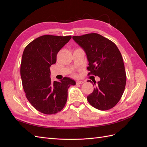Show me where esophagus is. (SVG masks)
<instances>
[{"instance_id": "34e87169", "label": "esophagus", "mask_w": 147, "mask_h": 147, "mask_svg": "<svg viewBox=\"0 0 147 147\" xmlns=\"http://www.w3.org/2000/svg\"><path fill=\"white\" fill-rule=\"evenodd\" d=\"M83 83H84L83 81H77V82H76V84H83Z\"/></svg>"}]
</instances>
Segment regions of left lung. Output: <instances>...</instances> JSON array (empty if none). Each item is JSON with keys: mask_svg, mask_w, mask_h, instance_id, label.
<instances>
[{"mask_svg": "<svg viewBox=\"0 0 147 147\" xmlns=\"http://www.w3.org/2000/svg\"><path fill=\"white\" fill-rule=\"evenodd\" d=\"M72 38L86 53L88 75L100 78L97 82L94 78L93 82L88 80L95 86L87 97L88 102L100 110L113 108L121 99L126 83L123 57L118 47L109 39L96 33L73 36Z\"/></svg>", "mask_w": 147, "mask_h": 147, "instance_id": "obj_1", "label": "left lung"}]
</instances>
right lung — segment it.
I'll return each mask as SVG.
<instances>
[{
  "mask_svg": "<svg viewBox=\"0 0 147 147\" xmlns=\"http://www.w3.org/2000/svg\"><path fill=\"white\" fill-rule=\"evenodd\" d=\"M72 37L45 35L26 47L22 56L20 74L26 96L37 110L47 115L55 114L64 108L67 91L75 82L64 77L52 82L50 66L56 62L57 53Z\"/></svg>",
  "mask_w": 147,
  "mask_h": 147,
  "instance_id": "right-lung-1",
  "label": "right lung"
}]
</instances>
